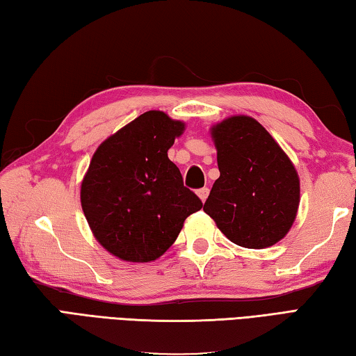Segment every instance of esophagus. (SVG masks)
Listing matches in <instances>:
<instances>
[{
    "instance_id": "34e87169",
    "label": "esophagus",
    "mask_w": 356,
    "mask_h": 356,
    "mask_svg": "<svg viewBox=\"0 0 356 356\" xmlns=\"http://www.w3.org/2000/svg\"><path fill=\"white\" fill-rule=\"evenodd\" d=\"M197 195H198L200 200L204 203L207 195H209V189H207V187H203V189H198V191H197Z\"/></svg>"
}]
</instances>
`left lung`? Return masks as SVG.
I'll list each match as a JSON object with an SVG mask.
<instances>
[{"mask_svg": "<svg viewBox=\"0 0 356 356\" xmlns=\"http://www.w3.org/2000/svg\"><path fill=\"white\" fill-rule=\"evenodd\" d=\"M218 179L203 206L232 243L264 250L296 220L300 183L291 159L256 119L238 115L212 125Z\"/></svg>", "mask_w": 356, "mask_h": 356, "instance_id": "left-lung-1", "label": "left lung"}]
</instances>
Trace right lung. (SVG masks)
<instances>
[{
  "label": "right lung",
  "instance_id": "add662e5",
  "mask_svg": "<svg viewBox=\"0 0 356 356\" xmlns=\"http://www.w3.org/2000/svg\"><path fill=\"white\" fill-rule=\"evenodd\" d=\"M186 124L145 111L106 138L80 184L92 236L113 256L145 264L169 250L184 220L203 207L167 156Z\"/></svg>",
  "mask_w": 356,
  "mask_h": 356
}]
</instances>
